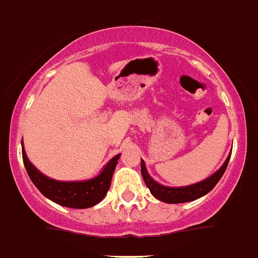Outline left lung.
<instances>
[{
    "instance_id": "1",
    "label": "left lung",
    "mask_w": 258,
    "mask_h": 258,
    "mask_svg": "<svg viewBox=\"0 0 258 258\" xmlns=\"http://www.w3.org/2000/svg\"><path fill=\"white\" fill-rule=\"evenodd\" d=\"M230 156H231V154L227 156L226 161L223 163V165L221 166L220 169L214 173V174H212L211 177H208V178L202 182L190 184V186H183V187H168V186H163V184L157 183L155 179L151 178V175L147 173L145 161L143 160L141 161V172H142V177L145 179L146 186L150 188V192L156 199L161 200L164 203H169V204L187 203L204 197L206 194H208L218 183V181H220L221 177L225 173V170H226Z\"/></svg>"
}]
</instances>
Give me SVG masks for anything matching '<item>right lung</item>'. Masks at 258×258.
Segmentation results:
<instances>
[{
  "instance_id": "right-lung-1",
  "label": "right lung",
  "mask_w": 258,
  "mask_h": 258,
  "mask_svg": "<svg viewBox=\"0 0 258 258\" xmlns=\"http://www.w3.org/2000/svg\"><path fill=\"white\" fill-rule=\"evenodd\" d=\"M22 155L23 163L29 178L40 190V192L59 206L76 209L90 208L106 197L107 191L111 186V179L115 172L116 164L120 159V154L112 157L104 166L103 170L94 178L88 181L64 182L49 178L40 170L36 169L35 165L28 160L24 147H22Z\"/></svg>"
}]
</instances>
